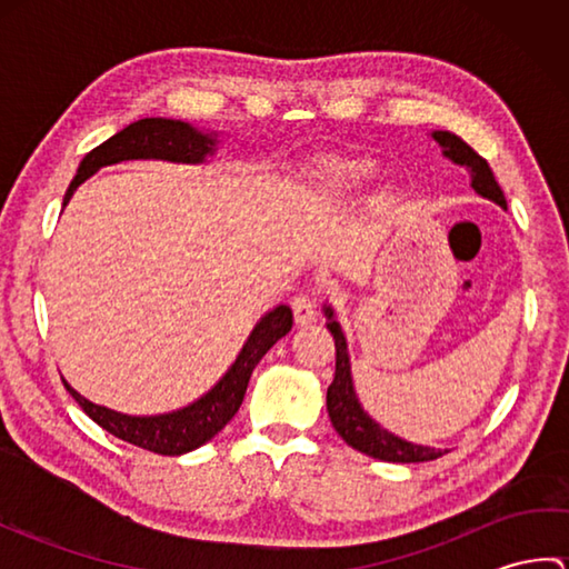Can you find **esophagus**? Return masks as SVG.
Wrapping results in <instances>:
<instances>
[{"mask_svg": "<svg viewBox=\"0 0 569 569\" xmlns=\"http://www.w3.org/2000/svg\"><path fill=\"white\" fill-rule=\"evenodd\" d=\"M291 308H293V318H296L298 325H310V322H316V318H318L316 300H312V298L306 296V293L296 296Z\"/></svg>", "mask_w": 569, "mask_h": 569, "instance_id": "1", "label": "esophagus"}]
</instances>
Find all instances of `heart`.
Masks as SVG:
<instances>
[{
    "mask_svg": "<svg viewBox=\"0 0 569 569\" xmlns=\"http://www.w3.org/2000/svg\"><path fill=\"white\" fill-rule=\"evenodd\" d=\"M377 171L367 163L357 161H342V159H328L320 161L306 178L303 186V202L312 210L330 208V204L347 200L365 190Z\"/></svg>",
    "mask_w": 569,
    "mask_h": 569,
    "instance_id": "1",
    "label": "heart"
}]
</instances>
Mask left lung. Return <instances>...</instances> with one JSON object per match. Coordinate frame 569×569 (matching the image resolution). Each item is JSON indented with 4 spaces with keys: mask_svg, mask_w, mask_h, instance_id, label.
Wrapping results in <instances>:
<instances>
[{
    "mask_svg": "<svg viewBox=\"0 0 569 569\" xmlns=\"http://www.w3.org/2000/svg\"><path fill=\"white\" fill-rule=\"evenodd\" d=\"M432 139L440 143L442 153L457 166L469 168L471 188H475L481 198L493 200L506 210L503 190L499 188L497 178H493L489 163L481 156L459 139L452 131H432ZM325 318H328V330L335 337V379L328 386V413L335 430L342 435V440L355 447V450L365 452L373 459H383V462H430V459L442 457V450H435L428 445L408 442L398 435L381 428L377 420H371L365 408H361L359 398L355 393L352 383V367H349V352H347V337L335 320V310L325 306Z\"/></svg>",
    "mask_w": 569,
    "mask_h": 569,
    "instance_id": "1",
    "label": "left lung"
}]
</instances>
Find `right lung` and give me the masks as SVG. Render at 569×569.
<instances>
[{
  "mask_svg": "<svg viewBox=\"0 0 569 569\" xmlns=\"http://www.w3.org/2000/svg\"><path fill=\"white\" fill-rule=\"evenodd\" d=\"M217 134H204V131L190 127L180 119H163V117H147L139 122L117 131L114 137L92 149L78 166V173L66 190L63 204L70 202L72 192L78 190L90 176H94L104 166H114L122 161H139V159H156L171 163H202L208 156L214 153ZM293 312L288 306H278L266 312L251 330L249 340L241 347L234 365L227 369L224 377L217 381L212 389L200 396L186 408L171 410L161 416H127L119 410L104 408L88 401L63 379L68 393L76 398L78 406L88 413L100 428L112 432L114 438L129 445H137L141 450L156 455H186L196 447L212 440L229 420L234 418L241 401H244L247 386L251 379L253 367L259 365L261 357L269 349L291 332Z\"/></svg>",
  "mask_w": 569,
  "mask_h": 569,
  "instance_id": "right-lung-1",
  "label": "right lung"
}]
</instances>
